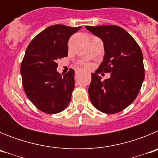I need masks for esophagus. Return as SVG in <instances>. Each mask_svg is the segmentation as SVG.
Here are the masks:
<instances>
[{"mask_svg":"<svg viewBox=\"0 0 158 158\" xmlns=\"http://www.w3.org/2000/svg\"><path fill=\"white\" fill-rule=\"evenodd\" d=\"M81 73V71H77V72H76V77L77 76H79V75H80Z\"/></svg>","mask_w":158,"mask_h":158,"instance_id":"obj_1","label":"esophagus"}]
</instances>
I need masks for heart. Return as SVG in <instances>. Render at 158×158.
Listing matches in <instances>:
<instances>
[{
    "mask_svg": "<svg viewBox=\"0 0 158 158\" xmlns=\"http://www.w3.org/2000/svg\"><path fill=\"white\" fill-rule=\"evenodd\" d=\"M81 65H82L83 67L86 68V69H90L92 67V65L90 63H88V62H81Z\"/></svg>",
    "mask_w": 158,
    "mask_h": 158,
    "instance_id": "obj_1",
    "label": "heart"
}]
</instances>
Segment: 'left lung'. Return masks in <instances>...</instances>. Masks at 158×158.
I'll use <instances>...</instances> for the list:
<instances>
[{
    "instance_id": "8db88e82",
    "label": "left lung",
    "mask_w": 158,
    "mask_h": 158,
    "mask_svg": "<svg viewBox=\"0 0 158 158\" xmlns=\"http://www.w3.org/2000/svg\"><path fill=\"white\" fill-rule=\"evenodd\" d=\"M85 27L103 40L105 51L104 61L92 73L89 98L101 112L118 113L127 107L140 91L145 77L142 52L135 39L118 26ZM103 72L111 73L104 82L98 76Z\"/></svg>"
}]
</instances>
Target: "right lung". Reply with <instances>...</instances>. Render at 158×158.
Returning <instances> with one entry per match:
<instances>
[{
    "mask_svg": "<svg viewBox=\"0 0 158 158\" xmlns=\"http://www.w3.org/2000/svg\"><path fill=\"white\" fill-rule=\"evenodd\" d=\"M63 24L52 25L29 43L21 62L22 84L27 98L47 114L63 111L74 89V70L63 76L57 72L58 59L68 55V41L81 29Z\"/></svg>",
    "mask_w": 158,
    "mask_h": 158,
    "instance_id": "1",
    "label": "right lung"
}]
</instances>
